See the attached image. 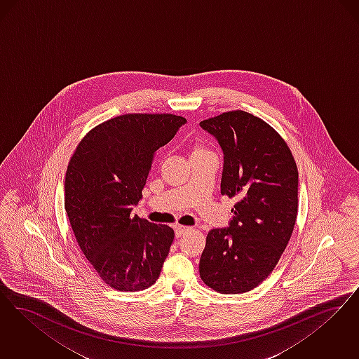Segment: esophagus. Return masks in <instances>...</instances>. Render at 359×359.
Wrapping results in <instances>:
<instances>
[{
    "label": "esophagus",
    "instance_id": "1",
    "mask_svg": "<svg viewBox=\"0 0 359 359\" xmlns=\"http://www.w3.org/2000/svg\"><path fill=\"white\" fill-rule=\"evenodd\" d=\"M191 228L190 226H184V225H175L174 226V231H175V237H181L182 234L189 232Z\"/></svg>",
    "mask_w": 359,
    "mask_h": 359
}]
</instances>
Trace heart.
<instances>
[{
    "label": "heart",
    "mask_w": 359,
    "mask_h": 359,
    "mask_svg": "<svg viewBox=\"0 0 359 359\" xmlns=\"http://www.w3.org/2000/svg\"><path fill=\"white\" fill-rule=\"evenodd\" d=\"M205 151H206V150H205V149H203L201 146H197V147L194 149V151H193V153H205Z\"/></svg>",
    "instance_id": "1"
}]
</instances>
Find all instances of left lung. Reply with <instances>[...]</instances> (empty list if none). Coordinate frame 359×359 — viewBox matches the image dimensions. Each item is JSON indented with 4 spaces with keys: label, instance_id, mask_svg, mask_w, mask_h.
<instances>
[{
    "label": "left lung",
    "instance_id": "8db88e82",
    "mask_svg": "<svg viewBox=\"0 0 359 359\" xmlns=\"http://www.w3.org/2000/svg\"><path fill=\"white\" fill-rule=\"evenodd\" d=\"M200 126L224 153L221 194L237 200L229 226L206 236L200 276L221 294L248 292L273 271L291 238L297 163L279 133L250 112H224Z\"/></svg>",
    "mask_w": 359,
    "mask_h": 359
}]
</instances>
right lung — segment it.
<instances>
[{
    "mask_svg": "<svg viewBox=\"0 0 359 359\" xmlns=\"http://www.w3.org/2000/svg\"><path fill=\"white\" fill-rule=\"evenodd\" d=\"M185 123L172 114L121 115L94 127L69 159L64 208L83 255L111 288L140 291L159 278L174 231L131 210L154 153Z\"/></svg>",
    "mask_w": 359,
    "mask_h": 359,
    "instance_id": "1",
    "label": "right lung"
}]
</instances>
